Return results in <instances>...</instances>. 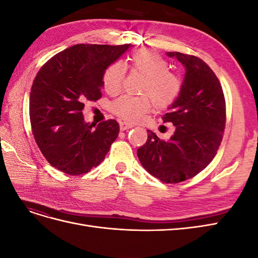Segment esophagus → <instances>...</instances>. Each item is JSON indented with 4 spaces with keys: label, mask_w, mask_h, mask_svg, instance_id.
<instances>
[{
    "label": "esophagus",
    "mask_w": 258,
    "mask_h": 258,
    "mask_svg": "<svg viewBox=\"0 0 258 258\" xmlns=\"http://www.w3.org/2000/svg\"><path fill=\"white\" fill-rule=\"evenodd\" d=\"M119 124H120V130L121 131H124V130H127V129H130V128L134 127L131 123L126 122V121H121Z\"/></svg>",
    "instance_id": "1"
}]
</instances>
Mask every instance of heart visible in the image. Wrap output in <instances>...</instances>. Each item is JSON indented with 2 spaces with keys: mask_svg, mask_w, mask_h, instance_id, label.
<instances>
[{
  "mask_svg": "<svg viewBox=\"0 0 258 258\" xmlns=\"http://www.w3.org/2000/svg\"><path fill=\"white\" fill-rule=\"evenodd\" d=\"M132 71L141 73L145 80L140 92L143 96H121L111 104V110L121 119L136 122L143 115L153 110L154 104L159 110L172 105L182 91V81L173 72L169 71L168 61L154 50H139L129 59ZM126 75V68L120 62L108 67L103 74V86L108 93H117Z\"/></svg>",
  "mask_w": 258,
  "mask_h": 258,
  "instance_id": "1",
  "label": "heart"
}]
</instances>
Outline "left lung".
Instances as JSON below:
<instances>
[{"label": "left lung", "mask_w": 258, "mask_h": 258, "mask_svg": "<svg viewBox=\"0 0 258 258\" xmlns=\"http://www.w3.org/2000/svg\"><path fill=\"white\" fill-rule=\"evenodd\" d=\"M185 67L182 91L163 122L175 126L174 135L163 141L147 130L146 143L138 157L148 173L167 184H176L201 172L221 145L226 105L220 81L204 60L182 52H167Z\"/></svg>", "instance_id": "8db88e82"}]
</instances>
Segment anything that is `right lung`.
<instances>
[{"label":"right lung","instance_id":"obj_1","mask_svg":"<svg viewBox=\"0 0 258 258\" xmlns=\"http://www.w3.org/2000/svg\"><path fill=\"white\" fill-rule=\"evenodd\" d=\"M130 47L77 44L54 54L40 69L30 92V121L35 142L52 167L69 175L99 166L119 134L115 119L84 120L87 101L101 97L108 66Z\"/></svg>","mask_w":258,"mask_h":258}]
</instances>
